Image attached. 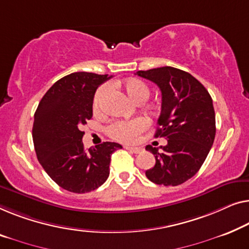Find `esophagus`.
I'll use <instances>...</instances> for the list:
<instances>
[{"label":"esophagus","instance_id":"obj_1","mask_svg":"<svg viewBox=\"0 0 249 249\" xmlns=\"http://www.w3.org/2000/svg\"><path fill=\"white\" fill-rule=\"evenodd\" d=\"M125 149H128L129 151H131L133 154H139L142 153V148L140 147H129V146H125Z\"/></svg>","mask_w":249,"mask_h":249}]
</instances>
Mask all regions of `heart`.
Instances as JSON below:
<instances>
[{
  "label": "heart",
  "instance_id": "b5f03b06",
  "mask_svg": "<svg viewBox=\"0 0 249 249\" xmlns=\"http://www.w3.org/2000/svg\"><path fill=\"white\" fill-rule=\"evenodd\" d=\"M121 88L124 89L132 102L142 104L150 95V89L145 82L139 78H128L122 82ZM110 91V85H103L96 91L93 100V109L100 110L101 102ZM148 127V121L145 118H136L132 120H118L107 127V135L114 140L121 142H133L140 133Z\"/></svg>",
  "mask_w": 249,
  "mask_h": 249
}]
</instances>
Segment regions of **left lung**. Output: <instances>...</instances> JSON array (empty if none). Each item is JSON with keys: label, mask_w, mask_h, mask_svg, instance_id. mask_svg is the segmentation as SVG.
<instances>
[{"label": "left lung", "mask_w": 249, "mask_h": 249, "mask_svg": "<svg viewBox=\"0 0 249 249\" xmlns=\"http://www.w3.org/2000/svg\"><path fill=\"white\" fill-rule=\"evenodd\" d=\"M161 92V111L155 137L167 139L161 151L153 146L156 164L146 171L155 184L176 186L194 176L202 166L215 136V114L207 89L187 71L165 66L138 71Z\"/></svg>", "instance_id": "1"}]
</instances>
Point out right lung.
I'll return each instance as SVG.
<instances>
[{"mask_svg": "<svg viewBox=\"0 0 249 249\" xmlns=\"http://www.w3.org/2000/svg\"><path fill=\"white\" fill-rule=\"evenodd\" d=\"M112 76L77 71L57 81L35 113L32 139L47 174L64 190L86 193L109 178L111 155L120 143L106 142L85 149L80 130L93 116L96 89Z\"/></svg>", "mask_w": 249, "mask_h": 249, "instance_id": "right-lung-1", "label": "right lung"}]
</instances>
